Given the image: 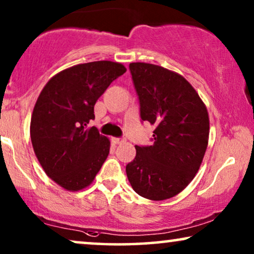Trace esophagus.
Returning a JSON list of instances; mask_svg holds the SVG:
<instances>
[{
  "label": "esophagus",
  "mask_w": 254,
  "mask_h": 254,
  "mask_svg": "<svg viewBox=\"0 0 254 254\" xmlns=\"http://www.w3.org/2000/svg\"><path fill=\"white\" fill-rule=\"evenodd\" d=\"M112 142L114 144H120L125 142V138L124 137H112Z\"/></svg>",
  "instance_id": "1"
}]
</instances>
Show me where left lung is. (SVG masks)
Masks as SVG:
<instances>
[{
  "instance_id": "obj_1",
  "label": "left lung",
  "mask_w": 254,
  "mask_h": 254,
  "mask_svg": "<svg viewBox=\"0 0 254 254\" xmlns=\"http://www.w3.org/2000/svg\"><path fill=\"white\" fill-rule=\"evenodd\" d=\"M142 121L155 126L151 145H135L126 165L131 187L149 200L182 192L195 176L206 152L209 118L195 90L183 76L156 64H129Z\"/></svg>"
}]
</instances>
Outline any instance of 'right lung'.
I'll use <instances>...</instances> for the list:
<instances>
[{"mask_svg":"<svg viewBox=\"0 0 254 254\" xmlns=\"http://www.w3.org/2000/svg\"><path fill=\"white\" fill-rule=\"evenodd\" d=\"M121 64L95 61L59 72L40 92L31 118V141L46 175L68 190L89 186L110 152V141L96 127L95 104Z\"/></svg>","mask_w":254,"mask_h":254,"instance_id":"right-lung-1","label":"right lung"}]
</instances>
